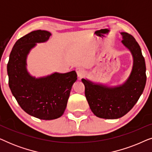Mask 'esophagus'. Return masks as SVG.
<instances>
[{
	"label": "esophagus",
	"mask_w": 152,
	"mask_h": 152,
	"mask_svg": "<svg viewBox=\"0 0 152 152\" xmlns=\"http://www.w3.org/2000/svg\"><path fill=\"white\" fill-rule=\"evenodd\" d=\"M76 72H77V76H78L79 78H82L85 74L84 70L81 67L77 68H76Z\"/></svg>",
	"instance_id": "34e87169"
}]
</instances>
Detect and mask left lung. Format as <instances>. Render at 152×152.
<instances>
[{"mask_svg": "<svg viewBox=\"0 0 152 152\" xmlns=\"http://www.w3.org/2000/svg\"><path fill=\"white\" fill-rule=\"evenodd\" d=\"M120 34L122 43L133 57L128 78L122 84L112 86L82 79L91 110L97 117L104 119H118L126 115L138 102L146 84V66L140 45L131 34Z\"/></svg>", "mask_w": 152, "mask_h": 152, "instance_id": "left-lung-1", "label": "left lung"}]
</instances>
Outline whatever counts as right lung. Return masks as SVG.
<instances>
[{
	"mask_svg": "<svg viewBox=\"0 0 152 152\" xmlns=\"http://www.w3.org/2000/svg\"><path fill=\"white\" fill-rule=\"evenodd\" d=\"M51 33L36 30L18 39L14 44L7 69L9 86L16 101L29 115L41 120L57 119L63 115L72 86L77 80L75 70L36 77L28 72L27 59L37 43L48 41Z\"/></svg>",
	"mask_w": 152,
	"mask_h": 152,
	"instance_id": "1",
	"label": "right lung"
}]
</instances>
